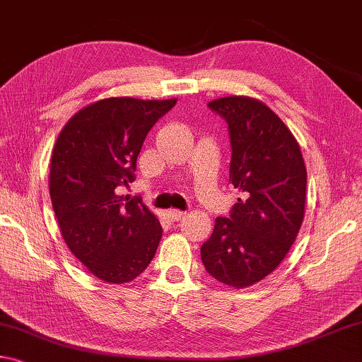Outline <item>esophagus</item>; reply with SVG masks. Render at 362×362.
I'll return each mask as SVG.
<instances>
[{"label": "esophagus", "mask_w": 362, "mask_h": 362, "mask_svg": "<svg viewBox=\"0 0 362 362\" xmlns=\"http://www.w3.org/2000/svg\"><path fill=\"white\" fill-rule=\"evenodd\" d=\"M168 216H169L170 221L177 222V221H180L182 217H183V212L179 211V209H169V211H168Z\"/></svg>", "instance_id": "34e87169"}]
</instances>
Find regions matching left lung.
<instances>
[{
    "label": "left lung",
    "mask_w": 362,
    "mask_h": 362,
    "mask_svg": "<svg viewBox=\"0 0 362 362\" xmlns=\"http://www.w3.org/2000/svg\"><path fill=\"white\" fill-rule=\"evenodd\" d=\"M227 120L232 143L230 183L240 193L230 217H217L202 246L206 271L246 288L285 259L305 219L306 165L296 139L262 101L223 96L209 101Z\"/></svg>",
    "instance_id": "obj_1"
}]
</instances>
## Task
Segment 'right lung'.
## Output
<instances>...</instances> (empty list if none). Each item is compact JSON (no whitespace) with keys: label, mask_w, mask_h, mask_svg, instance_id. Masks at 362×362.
Masks as SVG:
<instances>
[{"label":"right lung","mask_w":362,"mask_h":362,"mask_svg":"<svg viewBox=\"0 0 362 362\" xmlns=\"http://www.w3.org/2000/svg\"><path fill=\"white\" fill-rule=\"evenodd\" d=\"M175 103L105 98L77 111L57 135L49 165L56 219L72 255L103 282H132L156 253L159 219L116 190L134 182L148 132Z\"/></svg>","instance_id":"obj_1"}]
</instances>
